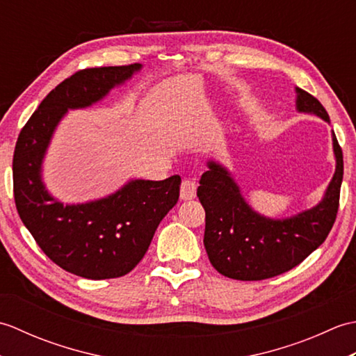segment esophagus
<instances>
[{
  "instance_id": "obj_1",
  "label": "esophagus",
  "mask_w": 356,
  "mask_h": 356,
  "mask_svg": "<svg viewBox=\"0 0 356 356\" xmlns=\"http://www.w3.org/2000/svg\"><path fill=\"white\" fill-rule=\"evenodd\" d=\"M197 194V184L191 179H185L180 185V199L182 200H193Z\"/></svg>"
}]
</instances>
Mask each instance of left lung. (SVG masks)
I'll list each match as a JSON object with an SVG mask.
<instances>
[{
    "label": "left lung",
    "instance_id": "left-lung-1",
    "mask_svg": "<svg viewBox=\"0 0 356 356\" xmlns=\"http://www.w3.org/2000/svg\"><path fill=\"white\" fill-rule=\"evenodd\" d=\"M298 111L314 113L330 122L321 102L297 88ZM337 170L324 199L305 213L270 220L248 207L237 184L222 165L208 162L197 195L205 208V245L211 264L222 275L257 282L291 270L327 238L335 223L343 182V151L334 133Z\"/></svg>",
    "mask_w": 356,
    "mask_h": 356
}]
</instances>
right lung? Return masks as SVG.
I'll return each instance as SVG.
<instances>
[{"instance_id":"obj_1","label":"right lung","mask_w":356,"mask_h":356,"mask_svg":"<svg viewBox=\"0 0 356 356\" xmlns=\"http://www.w3.org/2000/svg\"><path fill=\"white\" fill-rule=\"evenodd\" d=\"M140 64L95 67L64 79L22 127L13 153V195L22 223L59 268L90 280L122 277L136 268L162 218L176 205L180 176L131 180L107 199L67 205L50 197L41 163L53 130L69 108L102 99Z\"/></svg>"}]
</instances>
